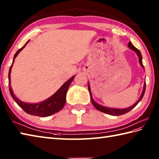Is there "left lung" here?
Here are the masks:
<instances>
[{"mask_svg": "<svg viewBox=\"0 0 159 159\" xmlns=\"http://www.w3.org/2000/svg\"><path fill=\"white\" fill-rule=\"evenodd\" d=\"M128 47H129V48H130L131 50L134 51V52L137 53V55L139 57V63H140V65L141 66L142 68H143V69H144L143 62H142V56H141V53L140 52V51L137 49V48H136L135 47H134L133 44L131 43V42H129ZM145 86H146V84H145V82L144 85H143V91H142V93H141V95L140 96V98H139V99L137 100V102H136L134 104H133V105L129 106V107H128V108L119 109V108H110V107H106V106H102L101 104H99V103H98L96 102H95V100H94L93 98V95H92L91 90H90L89 82L88 83L89 90V93H90V99H91V102L93 103V105L95 106V108L97 110H98L99 111H101L102 112L106 113V114L111 115H113V116H119V115H124V114H125V113H127V112L130 111L132 108H134V107L138 104L139 102L142 99V98H143L145 91Z\"/></svg>", "mask_w": 159, "mask_h": 159, "instance_id": "8db88e82", "label": "left lung"}]
</instances>
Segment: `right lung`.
<instances>
[{
  "instance_id": "1",
  "label": "right lung",
  "mask_w": 159,
  "mask_h": 159,
  "mask_svg": "<svg viewBox=\"0 0 159 159\" xmlns=\"http://www.w3.org/2000/svg\"><path fill=\"white\" fill-rule=\"evenodd\" d=\"M29 42H30V40L27 41L24 46L21 48H20L18 51H17V52L14 55L12 64L9 70V89L12 98L14 99V101L17 103V104L20 106V108H22V109L25 112L31 115L39 116H41V117H45V116L52 115L55 114V113L59 112L63 108V107L65 105L66 103V95L67 90L69 89L70 84L73 82L74 78H75V75L71 77L70 78L68 81H66V82L64 83L53 95H51L50 98H48L46 100H44V101L41 102L35 103H26L20 101L18 98H16V96L15 95V94L14 93V91H13L12 90L11 86L10 74L13 64L14 62V60L16 59V57H17L18 53L25 47V46Z\"/></svg>"
}]
</instances>
